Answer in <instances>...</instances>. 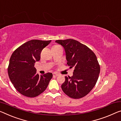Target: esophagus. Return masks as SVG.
I'll use <instances>...</instances> for the list:
<instances>
[{"label": "esophagus", "instance_id": "34e87169", "mask_svg": "<svg viewBox=\"0 0 121 121\" xmlns=\"http://www.w3.org/2000/svg\"><path fill=\"white\" fill-rule=\"evenodd\" d=\"M59 75L58 73H53V77H57V76H58Z\"/></svg>", "mask_w": 121, "mask_h": 121}]
</instances>
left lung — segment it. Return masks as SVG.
<instances>
[{
    "mask_svg": "<svg viewBox=\"0 0 121 121\" xmlns=\"http://www.w3.org/2000/svg\"><path fill=\"white\" fill-rule=\"evenodd\" d=\"M56 42L64 48L67 64L74 68L72 76L65 77L62 90L74 99L84 97L95 86L99 77L100 66L96 56L88 46L76 40L68 39Z\"/></svg>",
    "mask_w": 121,
    "mask_h": 121,
    "instance_id": "left-lung-1",
    "label": "left lung"
}]
</instances>
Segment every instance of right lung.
Wrapping results in <instances>:
<instances>
[{"label": "right lung", "instance_id": "1", "mask_svg": "<svg viewBox=\"0 0 121 121\" xmlns=\"http://www.w3.org/2000/svg\"><path fill=\"white\" fill-rule=\"evenodd\" d=\"M51 40H31L20 46L11 55L8 66L10 81L17 90L28 97H35L43 92L48 86L52 73L39 76L35 63L40 59L42 50Z\"/></svg>", "mask_w": 121, "mask_h": 121}]
</instances>
